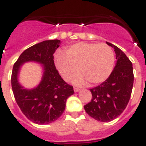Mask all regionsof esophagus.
<instances>
[{
  "mask_svg": "<svg viewBox=\"0 0 146 146\" xmlns=\"http://www.w3.org/2000/svg\"><path fill=\"white\" fill-rule=\"evenodd\" d=\"M73 90H74V91H75V92H78V91H80V89L79 88H78V87H73Z\"/></svg>",
  "mask_w": 146,
  "mask_h": 146,
  "instance_id": "1",
  "label": "esophagus"
}]
</instances>
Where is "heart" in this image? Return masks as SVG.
<instances>
[{
	"mask_svg": "<svg viewBox=\"0 0 146 146\" xmlns=\"http://www.w3.org/2000/svg\"><path fill=\"white\" fill-rule=\"evenodd\" d=\"M115 54L106 43L78 42L68 48L62 54H57L56 67L65 81L73 78L76 84L89 82L91 84L101 83L108 78L113 69Z\"/></svg>",
	"mask_w": 146,
	"mask_h": 146,
	"instance_id": "obj_1",
	"label": "heart"
}]
</instances>
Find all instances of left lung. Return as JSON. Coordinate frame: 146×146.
Segmentation results:
<instances>
[{
	"mask_svg": "<svg viewBox=\"0 0 146 146\" xmlns=\"http://www.w3.org/2000/svg\"><path fill=\"white\" fill-rule=\"evenodd\" d=\"M106 43L115 49L117 63L105 82L90 89L92 99L84 106L90 117L101 122L113 120L124 111L131 97L134 83L131 61L119 48Z\"/></svg>",
	"mask_w": 146,
	"mask_h": 146,
	"instance_id": "obj_1",
	"label": "left lung"
}]
</instances>
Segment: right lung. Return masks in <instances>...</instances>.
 I'll return each mask as SVG.
<instances>
[{"mask_svg":"<svg viewBox=\"0 0 146 146\" xmlns=\"http://www.w3.org/2000/svg\"><path fill=\"white\" fill-rule=\"evenodd\" d=\"M59 40H45L30 47L20 54L12 69V87L17 105L29 120L36 124H48L64 112L66 101L74 93L73 86L63 80L56 68L54 54L59 48ZM29 60L44 65V75L37 88L26 90L17 82L20 66Z\"/></svg>","mask_w":146,"mask_h":146,"instance_id":"right-lung-1","label":"right lung"}]
</instances>
